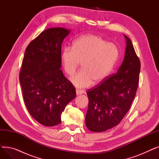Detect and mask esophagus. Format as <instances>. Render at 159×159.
<instances>
[{"label":"esophagus","mask_w":159,"mask_h":159,"mask_svg":"<svg viewBox=\"0 0 159 159\" xmlns=\"http://www.w3.org/2000/svg\"><path fill=\"white\" fill-rule=\"evenodd\" d=\"M76 93H77V95H81V94H83L85 92L83 90H80V89H77L76 90Z\"/></svg>","instance_id":"1"}]
</instances>
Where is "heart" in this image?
<instances>
[{"instance_id": "1", "label": "heart", "mask_w": 159, "mask_h": 159, "mask_svg": "<svg viewBox=\"0 0 159 159\" xmlns=\"http://www.w3.org/2000/svg\"><path fill=\"white\" fill-rule=\"evenodd\" d=\"M119 56V49L114 44L99 35L86 34L75 39L72 48H65L61 58L65 72L70 76L82 62V70L70 80L75 87L83 88L93 82L98 84L104 81L111 73Z\"/></svg>"}]
</instances>
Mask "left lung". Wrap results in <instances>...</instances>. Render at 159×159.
<instances>
[{
  "label": "left lung",
  "instance_id": "left-lung-1",
  "mask_svg": "<svg viewBox=\"0 0 159 159\" xmlns=\"http://www.w3.org/2000/svg\"><path fill=\"white\" fill-rule=\"evenodd\" d=\"M126 40L124 61L116 74L89 89L85 118L88 129L102 132L118 125L131 107L139 81L140 62L131 40Z\"/></svg>",
  "mask_w": 159,
  "mask_h": 159
}]
</instances>
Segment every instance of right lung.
I'll return each mask as SVG.
<instances>
[{
  "mask_svg": "<svg viewBox=\"0 0 159 159\" xmlns=\"http://www.w3.org/2000/svg\"><path fill=\"white\" fill-rule=\"evenodd\" d=\"M71 30L52 28L28 46L19 80L30 114L45 126L61 123L66 105L76 97L71 83L61 70V46Z\"/></svg>",
  "mask_w": 159,
  "mask_h": 159,
  "instance_id": "1",
  "label": "right lung"
}]
</instances>
